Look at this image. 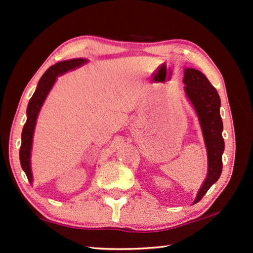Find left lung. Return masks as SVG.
Masks as SVG:
<instances>
[{"instance_id":"1","label":"left lung","mask_w":253,"mask_h":253,"mask_svg":"<svg viewBox=\"0 0 253 253\" xmlns=\"http://www.w3.org/2000/svg\"><path fill=\"white\" fill-rule=\"evenodd\" d=\"M184 84L185 92L193 105L200 119L204 142L207 145L209 172L202 187L199 191L194 203L203 198L222 173V154L224 151V140L222 137L223 124L220 116V96L209 79L202 72L195 69H185Z\"/></svg>"}]
</instances>
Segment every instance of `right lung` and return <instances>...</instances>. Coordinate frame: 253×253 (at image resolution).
Returning <instances> with one entry per match:
<instances>
[{"label": "right lung", "mask_w": 253, "mask_h": 253, "mask_svg": "<svg viewBox=\"0 0 253 253\" xmlns=\"http://www.w3.org/2000/svg\"><path fill=\"white\" fill-rule=\"evenodd\" d=\"M87 61L85 59H72L67 61L58 62L57 65L51 66L48 70L44 72V75L41 77V79L38 84V87L34 91L33 96L29 101L27 114V123L24 124L22 130V143L20 147V163L24 170L25 175L29 179V182H32V173L31 166H30V153L32 147V137L38 114H39L41 106L43 105L45 97L48 96L50 89L52 88L55 79L59 75H62L68 70H72L74 68L79 67Z\"/></svg>", "instance_id": "1"}]
</instances>
